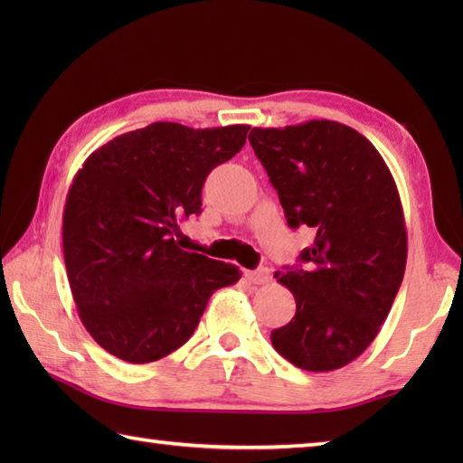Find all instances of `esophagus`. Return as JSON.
I'll list each match as a JSON object with an SVG mask.
<instances>
[{
  "label": "esophagus",
  "mask_w": 463,
  "mask_h": 463,
  "mask_svg": "<svg viewBox=\"0 0 463 463\" xmlns=\"http://www.w3.org/2000/svg\"><path fill=\"white\" fill-rule=\"evenodd\" d=\"M249 282L252 284H267L270 280V270L269 269H257V270H247L244 272Z\"/></svg>",
  "instance_id": "34e87169"
}]
</instances>
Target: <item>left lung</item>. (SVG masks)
Wrapping results in <instances>:
<instances>
[{
  "label": "left lung",
  "mask_w": 463,
  "mask_h": 463,
  "mask_svg": "<svg viewBox=\"0 0 463 463\" xmlns=\"http://www.w3.org/2000/svg\"><path fill=\"white\" fill-rule=\"evenodd\" d=\"M249 141L288 226L317 231L300 254L307 269L274 274L294 294L297 314L272 330V346L302 370H338L378 336L404 279L408 234L396 181L376 146L336 121L254 127Z\"/></svg>",
  "instance_id": "8db88e82"
}]
</instances>
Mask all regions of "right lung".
Listing matches in <instances>:
<instances>
[{
    "instance_id": "obj_1",
    "label": "right lung",
    "mask_w": 463,
    "mask_h": 463,
    "mask_svg": "<svg viewBox=\"0 0 463 463\" xmlns=\"http://www.w3.org/2000/svg\"><path fill=\"white\" fill-rule=\"evenodd\" d=\"M249 125L191 129L159 121L93 151L69 186L63 257L87 332L119 360L149 364L193 336L214 290L239 267L179 249L206 176L232 159Z\"/></svg>"
}]
</instances>
